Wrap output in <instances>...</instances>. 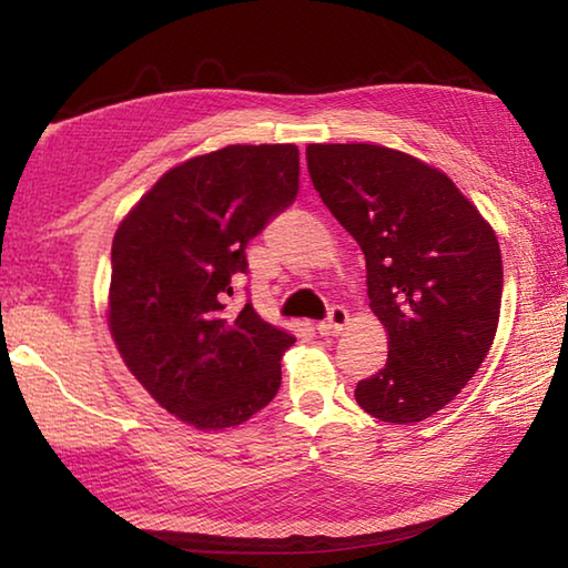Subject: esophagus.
<instances>
[{
    "label": "esophagus",
    "instance_id": "esophagus-1",
    "mask_svg": "<svg viewBox=\"0 0 568 568\" xmlns=\"http://www.w3.org/2000/svg\"><path fill=\"white\" fill-rule=\"evenodd\" d=\"M348 321H351V313L345 311L343 305H333L328 311V318L318 323V331L323 335H335V333H341L345 325H348Z\"/></svg>",
    "mask_w": 568,
    "mask_h": 568
}]
</instances>
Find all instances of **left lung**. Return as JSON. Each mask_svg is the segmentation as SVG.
Instances as JSON below:
<instances>
[{
    "mask_svg": "<svg viewBox=\"0 0 568 568\" xmlns=\"http://www.w3.org/2000/svg\"><path fill=\"white\" fill-rule=\"evenodd\" d=\"M325 207L361 245L388 361L358 381L373 418L418 423L448 406L491 348L504 267L491 225L444 172L381 145H307Z\"/></svg>",
    "mask_w": 568,
    "mask_h": 568,
    "instance_id": "1",
    "label": "left lung"
}]
</instances>
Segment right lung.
<instances>
[{"instance_id": "right-lung-1", "label": "right lung", "mask_w": 568, "mask_h": 568, "mask_svg": "<svg viewBox=\"0 0 568 568\" xmlns=\"http://www.w3.org/2000/svg\"><path fill=\"white\" fill-rule=\"evenodd\" d=\"M297 175L295 145H230L165 172L114 233L112 338L132 376L190 426H237L281 388L295 338L227 297L250 240L295 203Z\"/></svg>"}]
</instances>
